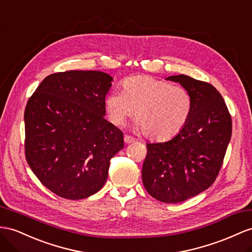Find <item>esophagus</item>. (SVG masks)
Returning a JSON list of instances; mask_svg holds the SVG:
<instances>
[{"label":"esophagus","mask_w":252,"mask_h":252,"mask_svg":"<svg viewBox=\"0 0 252 252\" xmlns=\"http://www.w3.org/2000/svg\"><path fill=\"white\" fill-rule=\"evenodd\" d=\"M125 143L126 144H132L135 141V138L132 137V136H128V135H125Z\"/></svg>","instance_id":"1"}]
</instances>
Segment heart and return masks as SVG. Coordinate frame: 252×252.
Returning a JSON list of instances; mask_svg holds the SVG:
<instances>
[{
  "label": "heart",
  "instance_id": "b5f03b06",
  "mask_svg": "<svg viewBox=\"0 0 252 252\" xmlns=\"http://www.w3.org/2000/svg\"><path fill=\"white\" fill-rule=\"evenodd\" d=\"M104 107L109 120L122 126L135 112L136 127L148 138L166 140L177 135L191 112L189 93L182 86L149 75H134L121 83V93L105 96Z\"/></svg>",
  "mask_w": 252,
  "mask_h": 252
}]
</instances>
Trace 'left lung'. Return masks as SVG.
<instances>
[{
    "instance_id": "obj_1",
    "label": "left lung",
    "mask_w": 252,
    "mask_h": 252,
    "mask_svg": "<svg viewBox=\"0 0 252 252\" xmlns=\"http://www.w3.org/2000/svg\"><path fill=\"white\" fill-rule=\"evenodd\" d=\"M166 80L180 83L189 93L191 112L175 137L147 144L141 177L153 198L178 203L214 183L230 143L232 121L221 94L211 84L184 74Z\"/></svg>"
}]
</instances>
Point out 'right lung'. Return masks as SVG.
I'll return each instance as SVG.
<instances>
[{"instance_id": "obj_1", "label": "right lung", "mask_w": 252, "mask_h": 252, "mask_svg": "<svg viewBox=\"0 0 252 252\" xmlns=\"http://www.w3.org/2000/svg\"><path fill=\"white\" fill-rule=\"evenodd\" d=\"M113 77L71 70L47 76L24 112L25 158L57 196L79 200L104 186L109 159L124 148V133L105 118Z\"/></svg>"}]
</instances>
